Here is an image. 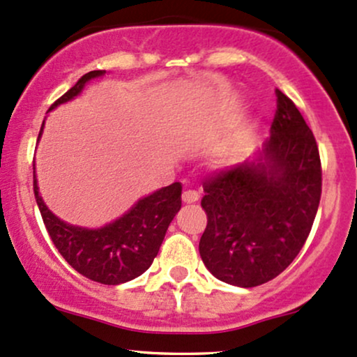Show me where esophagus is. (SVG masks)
<instances>
[{
	"mask_svg": "<svg viewBox=\"0 0 357 357\" xmlns=\"http://www.w3.org/2000/svg\"><path fill=\"white\" fill-rule=\"evenodd\" d=\"M197 199H199V195H197V191L188 190V191L183 192V201H184V203H196Z\"/></svg>",
	"mask_w": 357,
	"mask_h": 357,
	"instance_id": "34e87169",
	"label": "esophagus"
}]
</instances>
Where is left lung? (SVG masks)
Masks as SVG:
<instances>
[{
	"label": "left lung",
	"instance_id": "obj_1",
	"mask_svg": "<svg viewBox=\"0 0 357 357\" xmlns=\"http://www.w3.org/2000/svg\"><path fill=\"white\" fill-rule=\"evenodd\" d=\"M276 98L259 158L214 171L203 183L201 259L214 278L239 287L264 284L293 263L323 191L316 137L294 102L279 89Z\"/></svg>",
	"mask_w": 357,
	"mask_h": 357
}]
</instances>
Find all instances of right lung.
<instances>
[{
  "instance_id": "obj_1",
  "label": "right lung",
  "mask_w": 357,
  "mask_h": 357,
  "mask_svg": "<svg viewBox=\"0 0 357 357\" xmlns=\"http://www.w3.org/2000/svg\"><path fill=\"white\" fill-rule=\"evenodd\" d=\"M101 75L105 71L86 73L50 109L78 96L89 79ZM41 131L43 126L40 136ZM33 190L46 231L66 263L91 281L116 286L137 278L153 264L167 226L181 209L183 186L173 183L143 197L124 216L100 229H86L58 220L43 203L34 173Z\"/></svg>"
}]
</instances>
